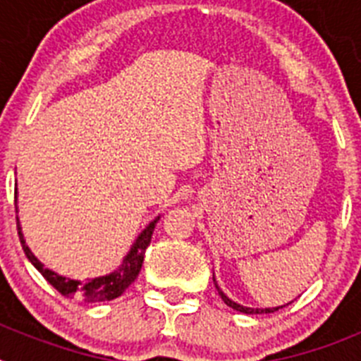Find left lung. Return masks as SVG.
I'll list each match as a JSON object with an SVG mask.
<instances>
[{
  "mask_svg": "<svg viewBox=\"0 0 361 361\" xmlns=\"http://www.w3.org/2000/svg\"><path fill=\"white\" fill-rule=\"evenodd\" d=\"M213 282H215V288H216V291H219L220 298L224 300V304L229 305V307H231V309H235V311L244 312V314H262V312H275V311H279V309L283 307V305H279V307H266V309H260V307H245V305L237 304L235 300L229 298V296L226 295V293L219 288V283H216V280H215V275H213Z\"/></svg>",
  "mask_w": 361,
  "mask_h": 361,
  "instance_id": "1",
  "label": "left lung"
}]
</instances>
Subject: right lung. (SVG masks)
<instances>
[{
  "label": "right lung",
  "instance_id": "add662e5",
  "mask_svg": "<svg viewBox=\"0 0 361 361\" xmlns=\"http://www.w3.org/2000/svg\"><path fill=\"white\" fill-rule=\"evenodd\" d=\"M16 195H18V188H16ZM16 212H18V208H16ZM16 219H18V216H16ZM159 219H161V215L155 220H152V222L139 233V237L133 240L132 247H130V251L126 253V257L123 258V262H121V266L117 267L116 271H111V273H108V275L104 276L88 279L85 280V282H81V280L66 279V276L59 275L56 271L44 267V264H41L39 260H37L36 255L32 253L30 247L27 245L25 235L23 231H21V224H19V219L18 233L21 245H23L25 255H27V258L32 262V266L36 267L41 275L47 279V282H49L50 286H54L63 296H66V298L85 300V302H108V300H114L117 298V296L123 295V293L132 286V282H135L137 275L141 273L142 262H145L146 247H148L149 242H152L153 229H155V224L159 222Z\"/></svg>",
  "mask_w": 361,
  "mask_h": 361
}]
</instances>
